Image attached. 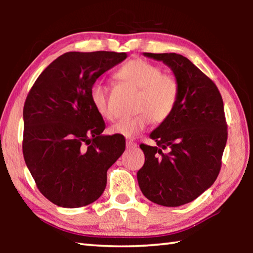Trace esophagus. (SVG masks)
<instances>
[{
  "label": "esophagus",
  "instance_id": "obj_1",
  "mask_svg": "<svg viewBox=\"0 0 253 253\" xmlns=\"http://www.w3.org/2000/svg\"><path fill=\"white\" fill-rule=\"evenodd\" d=\"M126 147L127 148H135V147H137V144L132 139H127L126 140Z\"/></svg>",
  "mask_w": 253,
  "mask_h": 253
}]
</instances>
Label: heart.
I'll return each instance as SVG.
<instances>
[{
  "label": "heart",
  "mask_w": 253,
  "mask_h": 253,
  "mask_svg": "<svg viewBox=\"0 0 253 253\" xmlns=\"http://www.w3.org/2000/svg\"><path fill=\"white\" fill-rule=\"evenodd\" d=\"M115 79L137 90L135 116L124 118L110 127V132L124 137H134L143 131L151 122L164 123L176 108L179 98V84L174 76L163 74L158 66L146 60L135 58L122 66ZM92 106L101 117L111 121L114 114L108 105L107 89L93 84L89 91Z\"/></svg>",
  "instance_id": "1"
}]
</instances>
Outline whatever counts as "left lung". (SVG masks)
<instances>
[{"label": "left lung", "mask_w": 253, "mask_h": 253, "mask_svg": "<svg viewBox=\"0 0 253 253\" xmlns=\"http://www.w3.org/2000/svg\"><path fill=\"white\" fill-rule=\"evenodd\" d=\"M144 55L163 61L179 84L170 117L152 131L156 146L142 144L144 166L137 172L140 190L163 207L190 203L215 182L228 139L223 100L215 84L177 53Z\"/></svg>", "instance_id": "8db88e82"}]
</instances>
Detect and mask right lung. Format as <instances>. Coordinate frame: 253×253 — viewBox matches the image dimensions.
<instances>
[{
    "mask_svg": "<svg viewBox=\"0 0 253 253\" xmlns=\"http://www.w3.org/2000/svg\"><path fill=\"white\" fill-rule=\"evenodd\" d=\"M127 58L125 52H67L38 77L23 107V156L50 202L80 208L104 193L107 170L125 151L121 135L105 136V122L89 91Z\"/></svg>",
    "mask_w": 253,
    "mask_h": 253,
    "instance_id": "obj_1",
    "label": "right lung"
}]
</instances>
